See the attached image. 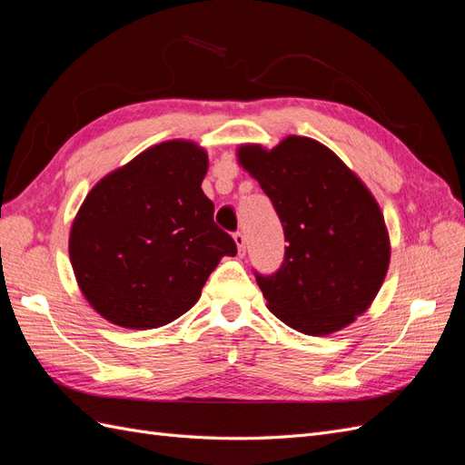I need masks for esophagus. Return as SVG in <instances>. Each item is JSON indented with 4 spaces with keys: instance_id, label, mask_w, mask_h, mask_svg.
<instances>
[{
    "instance_id": "obj_1",
    "label": "esophagus",
    "mask_w": 465,
    "mask_h": 465,
    "mask_svg": "<svg viewBox=\"0 0 465 465\" xmlns=\"http://www.w3.org/2000/svg\"><path fill=\"white\" fill-rule=\"evenodd\" d=\"M234 242H236V248H238V254H244L246 252V238H244V234L242 232H234Z\"/></svg>"
}]
</instances>
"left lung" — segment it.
<instances>
[{
    "label": "left lung",
    "instance_id": "8db88e82",
    "mask_svg": "<svg viewBox=\"0 0 465 465\" xmlns=\"http://www.w3.org/2000/svg\"><path fill=\"white\" fill-rule=\"evenodd\" d=\"M283 224L285 260L256 275L267 308L304 335H330L369 311L390 265V234L372 192L312 137L236 149Z\"/></svg>",
    "mask_w": 465,
    "mask_h": 465
}]
</instances>
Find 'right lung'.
I'll list each match as a JSON object with an SVG mask.
<instances>
[{"label":"right lung","instance_id":"obj_1","mask_svg":"<svg viewBox=\"0 0 465 465\" xmlns=\"http://www.w3.org/2000/svg\"><path fill=\"white\" fill-rule=\"evenodd\" d=\"M207 166L202 145L171 139L87 193L69 231V260L104 320L128 330L166 326L200 301L221 258L236 254L202 190Z\"/></svg>","mask_w":465,"mask_h":465}]
</instances>
